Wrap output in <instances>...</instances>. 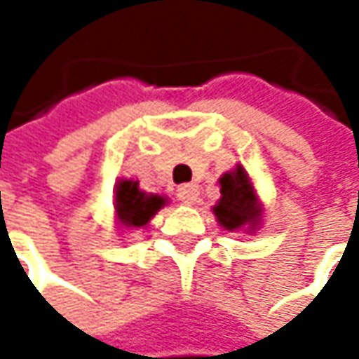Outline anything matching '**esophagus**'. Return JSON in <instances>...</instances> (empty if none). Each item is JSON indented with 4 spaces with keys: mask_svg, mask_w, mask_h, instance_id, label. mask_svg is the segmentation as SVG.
I'll return each mask as SVG.
<instances>
[{
    "mask_svg": "<svg viewBox=\"0 0 359 359\" xmlns=\"http://www.w3.org/2000/svg\"><path fill=\"white\" fill-rule=\"evenodd\" d=\"M198 196H200V189H198V185H194V183L181 185V187L176 189V198L181 200V202H185V204H194V202L198 200Z\"/></svg>",
    "mask_w": 359,
    "mask_h": 359,
    "instance_id": "34e87169",
    "label": "esophagus"
}]
</instances>
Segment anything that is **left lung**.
<instances>
[{
	"label": "left lung",
	"mask_w": 359,
	"mask_h": 359,
	"mask_svg": "<svg viewBox=\"0 0 359 359\" xmlns=\"http://www.w3.org/2000/svg\"><path fill=\"white\" fill-rule=\"evenodd\" d=\"M221 185V200L212 208L217 221L225 229H241L249 227L255 229V225L262 219V206L257 202L255 189L249 181V174L243 165H236V170L227 172L219 178Z\"/></svg>",
	"instance_id": "left-lung-1"
}]
</instances>
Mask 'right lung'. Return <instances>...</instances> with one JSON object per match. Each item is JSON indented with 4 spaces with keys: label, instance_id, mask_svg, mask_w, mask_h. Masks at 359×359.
<instances>
[{
    "label": "right lung",
    "instance_id": "right-lung-1",
    "mask_svg": "<svg viewBox=\"0 0 359 359\" xmlns=\"http://www.w3.org/2000/svg\"><path fill=\"white\" fill-rule=\"evenodd\" d=\"M165 204V198L144 194L138 181H118L114 189V210L123 227H142Z\"/></svg>",
    "mask_w": 359,
    "mask_h": 359
}]
</instances>
